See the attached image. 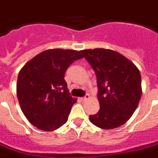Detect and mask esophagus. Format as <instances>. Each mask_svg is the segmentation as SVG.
<instances>
[{
  "label": "esophagus",
  "mask_w": 158,
  "mask_h": 158,
  "mask_svg": "<svg viewBox=\"0 0 158 158\" xmlns=\"http://www.w3.org/2000/svg\"><path fill=\"white\" fill-rule=\"evenodd\" d=\"M81 101H85L87 99H89V95H85L84 97H81Z\"/></svg>",
  "instance_id": "esophagus-1"
}]
</instances>
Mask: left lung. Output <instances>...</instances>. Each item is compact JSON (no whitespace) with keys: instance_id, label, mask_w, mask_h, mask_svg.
Wrapping results in <instances>:
<instances>
[{"instance_id":"obj_1","label":"left lung","mask_w":158,"mask_h":158,"mask_svg":"<svg viewBox=\"0 0 158 158\" xmlns=\"http://www.w3.org/2000/svg\"><path fill=\"white\" fill-rule=\"evenodd\" d=\"M95 71L98 86L100 110L90 115L99 128L112 129L123 125L136 110L142 96L141 75L134 63L110 49L81 51Z\"/></svg>"}]
</instances>
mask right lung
<instances>
[{"label":"right lung","mask_w":158,"mask_h":158,"mask_svg":"<svg viewBox=\"0 0 158 158\" xmlns=\"http://www.w3.org/2000/svg\"><path fill=\"white\" fill-rule=\"evenodd\" d=\"M82 57L81 51L48 49L19 71L17 97L27 119L36 128L52 131L68 121L77 99L70 96L64 75L73 62Z\"/></svg>","instance_id":"obj_1"}]
</instances>
